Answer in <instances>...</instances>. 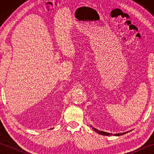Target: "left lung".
<instances>
[{"label":"left lung","mask_w":154,"mask_h":154,"mask_svg":"<svg viewBox=\"0 0 154 154\" xmlns=\"http://www.w3.org/2000/svg\"><path fill=\"white\" fill-rule=\"evenodd\" d=\"M93 129L94 130V131L97 132V133H99V134H101V135H104V136H112V134L110 133H108V132H103V131H100V130H97L96 128H93ZM128 133V132H123V133H120V134H114V136H121V135H124L125 134Z\"/></svg>","instance_id":"obj_1"}]
</instances>
